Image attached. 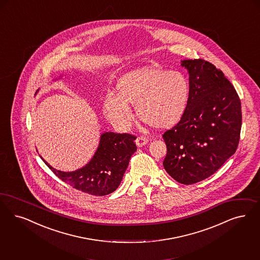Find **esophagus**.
<instances>
[{
	"label": "esophagus",
	"mask_w": 260,
	"mask_h": 260,
	"mask_svg": "<svg viewBox=\"0 0 260 260\" xmlns=\"http://www.w3.org/2000/svg\"><path fill=\"white\" fill-rule=\"evenodd\" d=\"M148 141H149V139H148L146 136L140 135V136H138V137L136 138L135 143H136V145H137L138 147H142L144 145H146V144L148 143Z\"/></svg>",
	"instance_id": "esophagus-1"
}]
</instances>
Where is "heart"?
<instances>
[{
	"label": "heart",
	"mask_w": 260,
	"mask_h": 260,
	"mask_svg": "<svg viewBox=\"0 0 260 260\" xmlns=\"http://www.w3.org/2000/svg\"><path fill=\"white\" fill-rule=\"evenodd\" d=\"M115 89L116 95L106 96L104 108L108 119L123 129L134 120L129 105L146 125L167 129L179 123L188 103V81L179 71L144 67L119 78Z\"/></svg>",
	"instance_id": "1"
}]
</instances>
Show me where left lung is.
<instances>
[{
    "mask_svg": "<svg viewBox=\"0 0 260 260\" xmlns=\"http://www.w3.org/2000/svg\"><path fill=\"white\" fill-rule=\"evenodd\" d=\"M189 73L187 107L179 123L162 135L163 166L179 183L193 184L213 175L236 151L241 102L224 73L205 59L181 61Z\"/></svg>",
    "mask_w": 260,
    "mask_h": 260,
    "instance_id": "left-lung-1",
    "label": "left lung"
}]
</instances>
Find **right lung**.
I'll return each instance as SVG.
<instances>
[{
    "label": "right lung",
    "mask_w": 260,
    "mask_h": 260,
    "mask_svg": "<svg viewBox=\"0 0 260 260\" xmlns=\"http://www.w3.org/2000/svg\"><path fill=\"white\" fill-rule=\"evenodd\" d=\"M135 139L136 136L129 134H103L92 159L74 172L55 170L43 160L57 178L73 188L89 195L106 196L120 185L129 158L137 149Z\"/></svg>",
    "instance_id": "right-lung-1"
}]
</instances>
